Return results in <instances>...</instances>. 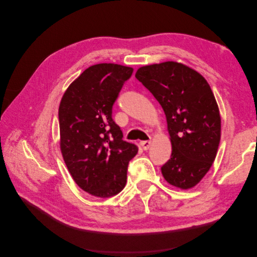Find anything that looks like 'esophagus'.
Returning a JSON list of instances; mask_svg holds the SVG:
<instances>
[{
    "label": "esophagus",
    "mask_w": 257,
    "mask_h": 257,
    "mask_svg": "<svg viewBox=\"0 0 257 257\" xmlns=\"http://www.w3.org/2000/svg\"><path fill=\"white\" fill-rule=\"evenodd\" d=\"M141 146L144 150H148L151 146V142L150 141H145V142H141Z\"/></svg>",
    "instance_id": "1"
}]
</instances>
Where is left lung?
Instances as JSON below:
<instances>
[{
	"mask_svg": "<svg viewBox=\"0 0 257 257\" xmlns=\"http://www.w3.org/2000/svg\"><path fill=\"white\" fill-rule=\"evenodd\" d=\"M157 98L167 120L172 157L162 166L176 188L195 186L209 172L221 139V116L207 80L178 62L139 67L135 75Z\"/></svg>",
	"mask_w": 257,
	"mask_h": 257,
	"instance_id": "8db88e82",
	"label": "left lung"
}]
</instances>
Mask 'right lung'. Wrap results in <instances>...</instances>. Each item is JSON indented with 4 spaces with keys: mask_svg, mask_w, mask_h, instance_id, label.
Segmentation results:
<instances>
[{
    "mask_svg": "<svg viewBox=\"0 0 257 257\" xmlns=\"http://www.w3.org/2000/svg\"><path fill=\"white\" fill-rule=\"evenodd\" d=\"M133 68L92 65L75 79L59 107L60 148L74 181L93 196L107 198L126 183L127 165L138 148L124 142L112 106Z\"/></svg>",
    "mask_w": 257,
    "mask_h": 257,
    "instance_id": "add662e5",
    "label": "right lung"
}]
</instances>
